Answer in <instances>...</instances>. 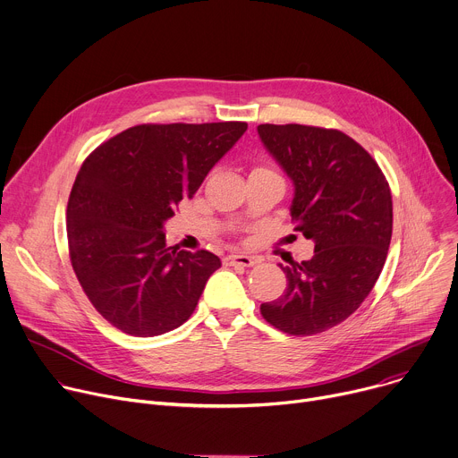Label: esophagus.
Wrapping results in <instances>:
<instances>
[{
    "label": "esophagus",
    "instance_id": "esophagus-1",
    "mask_svg": "<svg viewBox=\"0 0 458 458\" xmlns=\"http://www.w3.org/2000/svg\"><path fill=\"white\" fill-rule=\"evenodd\" d=\"M258 263L256 258L250 256H242V254H232L223 258V265L226 267H254Z\"/></svg>",
    "mask_w": 458,
    "mask_h": 458
}]
</instances>
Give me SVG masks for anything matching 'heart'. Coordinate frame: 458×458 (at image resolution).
<instances>
[{
  "label": "heart",
  "instance_id": "obj_1",
  "mask_svg": "<svg viewBox=\"0 0 458 458\" xmlns=\"http://www.w3.org/2000/svg\"><path fill=\"white\" fill-rule=\"evenodd\" d=\"M252 172H276V170L270 168V165H256Z\"/></svg>",
  "mask_w": 458,
  "mask_h": 458
}]
</instances>
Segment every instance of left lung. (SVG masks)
I'll return each mask as SVG.
<instances>
[{"mask_svg":"<svg viewBox=\"0 0 458 458\" xmlns=\"http://www.w3.org/2000/svg\"><path fill=\"white\" fill-rule=\"evenodd\" d=\"M259 137L294 181L293 221L314 256L281 270L286 290L263 318L290 336L345 321L377 284L393 235V197L378 162L354 139L301 123H261Z\"/></svg>","mask_w":458,"mask_h":458,"instance_id":"8db88e82","label":"left lung"}]
</instances>
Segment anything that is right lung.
<instances>
[{"label":"right lung","mask_w":458,"mask_h":458,"mask_svg":"<svg viewBox=\"0 0 458 458\" xmlns=\"http://www.w3.org/2000/svg\"><path fill=\"white\" fill-rule=\"evenodd\" d=\"M246 122L140 123L81 164L67 202L69 258L91 305L149 338L181 327L221 261L165 244L162 223L241 139Z\"/></svg>","instance_id":"obj_1"}]
</instances>
